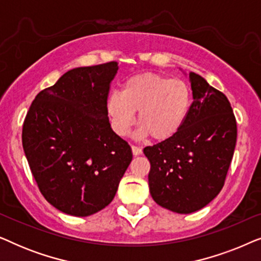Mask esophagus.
<instances>
[{
    "mask_svg": "<svg viewBox=\"0 0 261 261\" xmlns=\"http://www.w3.org/2000/svg\"><path fill=\"white\" fill-rule=\"evenodd\" d=\"M132 152H133V155L137 156V155H140L142 153V149L140 147H138V146H132Z\"/></svg>",
    "mask_w": 261,
    "mask_h": 261,
    "instance_id": "1",
    "label": "esophagus"
}]
</instances>
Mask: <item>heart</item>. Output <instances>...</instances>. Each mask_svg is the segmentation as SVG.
Instances as JSON below:
<instances>
[{
	"label": "heart",
	"instance_id": "heart-1",
	"mask_svg": "<svg viewBox=\"0 0 261 261\" xmlns=\"http://www.w3.org/2000/svg\"><path fill=\"white\" fill-rule=\"evenodd\" d=\"M191 107L192 90L187 82L153 72L132 76L122 91L110 92L106 99V112L115 134L127 135L138 112V135L156 142L176 137Z\"/></svg>",
	"mask_w": 261,
	"mask_h": 261
}]
</instances>
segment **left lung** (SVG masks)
I'll use <instances>...</instances> for the list:
<instances>
[{"label":"left lung","mask_w":261,"mask_h":261,"mask_svg":"<svg viewBox=\"0 0 261 261\" xmlns=\"http://www.w3.org/2000/svg\"><path fill=\"white\" fill-rule=\"evenodd\" d=\"M192 107L176 137L144 148L151 163L149 192L178 214L204 208L223 188L237 144V121L222 92L189 73Z\"/></svg>","instance_id":"8db88e82"}]
</instances>
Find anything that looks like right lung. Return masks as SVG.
I'll list each match as a JSON object with an SVG mask.
<instances>
[{"mask_svg": "<svg viewBox=\"0 0 261 261\" xmlns=\"http://www.w3.org/2000/svg\"><path fill=\"white\" fill-rule=\"evenodd\" d=\"M119 64L76 67L39 92L22 128V146L39 190L67 215L106 208L133 158L106 112Z\"/></svg>", "mask_w": 261, "mask_h": 261, "instance_id": "obj_1", "label": "right lung"}]
</instances>
